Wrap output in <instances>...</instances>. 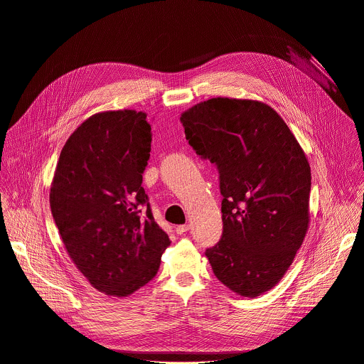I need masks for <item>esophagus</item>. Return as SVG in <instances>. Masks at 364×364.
Masks as SVG:
<instances>
[{
  "label": "esophagus",
  "mask_w": 364,
  "mask_h": 364,
  "mask_svg": "<svg viewBox=\"0 0 364 364\" xmlns=\"http://www.w3.org/2000/svg\"><path fill=\"white\" fill-rule=\"evenodd\" d=\"M190 230V225H181V226H177L176 228V232L178 233V235H183V233H186V232H188Z\"/></svg>",
  "instance_id": "1"
}]
</instances>
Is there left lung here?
<instances>
[{
  "label": "left lung",
  "mask_w": 364,
  "mask_h": 364,
  "mask_svg": "<svg viewBox=\"0 0 364 364\" xmlns=\"http://www.w3.org/2000/svg\"><path fill=\"white\" fill-rule=\"evenodd\" d=\"M186 138L220 173L223 236L205 250L240 296L272 289L309 226L311 168L284 119L264 102L212 97L181 114Z\"/></svg>",
  "instance_id": "1"
}]
</instances>
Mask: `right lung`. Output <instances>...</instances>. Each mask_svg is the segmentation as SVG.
I'll return each instance as SVG.
<instances>
[{
	"label": "right lung",
	"mask_w": 364,
	"mask_h": 364,
	"mask_svg": "<svg viewBox=\"0 0 364 364\" xmlns=\"http://www.w3.org/2000/svg\"><path fill=\"white\" fill-rule=\"evenodd\" d=\"M151 141L145 112H97L66 141L50 186L51 215L68 255L109 296L148 284L171 243L141 186Z\"/></svg>",
	"instance_id": "obj_1"
}]
</instances>
